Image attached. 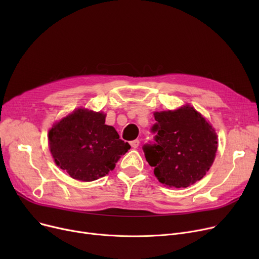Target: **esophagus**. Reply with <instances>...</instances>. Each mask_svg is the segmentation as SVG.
Returning <instances> with one entry per match:
<instances>
[{
  "instance_id": "obj_1",
  "label": "esophagus",
  "mask_w": 259,
  "mask_h": 259,
  "mask_svg": "<svg viewBox=\"0 0 259 259\" xmlns=\"http://www.w3.org/2000/svg\"><path fill=\"white\" fill-rule=\"evenodd\" d=\"M130 145H131V147L132 148H138L139 146H140V141L139 140H134V141H132V142H130Z\"/></svg>"
}]
</instances>
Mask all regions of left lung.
<instances>
[{
  "label": "left lung",
  "mask_w": 259,
  "mask_h": 259,
  "mask_svg": "<svg viewBox=\"0 0 259 259\" xmlns=\"http://www.w3.org/2000/svg\"><path fill=\"white\" fill-rule=\"evenodd\" d=\"M154 142L143 146L157 180L173 188H187L201 180L213 164L217 135L191 106L155 112Z\"/></svg>",
  "instance_id": "8db88e82"
}]
</instances>
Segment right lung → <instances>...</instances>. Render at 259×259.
<instances>
[{
    "label": "right lung",
    "instance_id": "1",
    "mask_svg": "<svg viewBox=\"0 0 259 259\" xmlns=\"http://www.w3.org/2000/svg\"><path fill=\"white\" fill-rule=\"evenodd\" d=\"M105 114L77 109L49 131L50 152L56 164L72 179L92 182L104 178L131 148L119 139Z\"/></svg>",
    "mask_w": 259,
    "mask_h": 259
}]
</instances>
